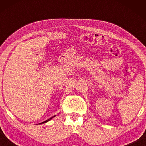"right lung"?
Listing matches in <instances>:
<instances>
[{"instance_id":"obj_1","label":"right lung","mask_w":146,"mask_h":146,"mask_svg":"<svg viewBox=\"0 0 146 146\" xmlns=\"http://www.w3.org/2000/svg\"><path fill=\"white\" fill-rule=\"evenodd\" d=\"M56 116V115H54V116H52V117H50V118H49L48 119H47V120H46V121H43V122H42V123H40L39 124H42V123H46V122H48V121H49L50 120H51L53 118V117H54Z\"/></svg>"}]
</instances>
